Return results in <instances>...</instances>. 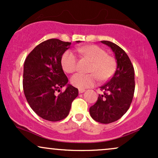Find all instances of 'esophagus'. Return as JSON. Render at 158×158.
Segmentation results:
<instances>
[{
  "mask_svg": "<svg viewBox=\"0 0 158 158\" xmlns=\"http://www.w3.org/2000/svg\"><path fill=\"white\" fill-rule=\"evenodd\" d=\"M85 91V89H79V94H82V93H84Z\"/></svg>",
  "mask_w": 158,
  "mask_h": 158,
  "instance_id": "34e87169",
  "label": "esophagus"
}]
</instances>
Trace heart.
Masks as SVG:
<instances>
[{"label":"heart","mask_w":158,"mask_h":158,"mask_svg":"<svg viewBox=\"0 0 158 158\" xmlns=\"http://www.w3.org/2000/svg\"><path fill=\"white\" fill-rule=\"evenodd\" d=\"M78 52L92 61L89 72L92 73H77L70 79V82L78 88H90L97 81H106L112 77L116 70L115 59L107 55L106 50L97 45H88L77 49ZM61 66L68 73H72L77 69V56L71 50H67L61 57Z\"/></svg>","instance_id":"b5f03b06"}]
</instances>
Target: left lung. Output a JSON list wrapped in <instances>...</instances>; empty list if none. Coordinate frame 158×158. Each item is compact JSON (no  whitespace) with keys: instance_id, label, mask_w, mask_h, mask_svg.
Listing matches in <instances>:
<instances>
[{"instance_id":"obj_1","label":"left lung","mask_w":158,"mask_h":158,"mask_svg":"<svg viewBox=\"0 0 158 158\" xmlns=\"http://www.w3.org/2000/svg\"><path fill=\"white\" fill-rule=\"evenodd\" d=\"M102 44L111 49L117 61L113 77L102 87L104 94L90 108V117L100 123L108 124L118 120L128 110L135 93V70L129 57L118 45L108 41Z\"/></svg>"}]
</instances>
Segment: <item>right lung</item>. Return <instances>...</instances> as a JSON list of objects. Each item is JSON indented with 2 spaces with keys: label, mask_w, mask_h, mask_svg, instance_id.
I'll return each instance as SVG.
<instances>
[{
  "label": "right lung",
  "mask_w": 158,
  "mask_h": 158,
  "mask_svg": "<svg viewBox=\"0 0 158 158\" xmlns=\"http://www.w3.org/2000/svg\"><path fill=\"white\" fill-rule=\"evenodd\" d=\"M70 44L59 39H48L36 46L25 59L24 95L32 109L46 120L56 122L68 117L72 102L79 94L77 88L68 84L61 66V57ZM64 86H67L65 91L56 95Z\"/></svg>",
  "instance_id": "obj_1"
}]
</instances>
